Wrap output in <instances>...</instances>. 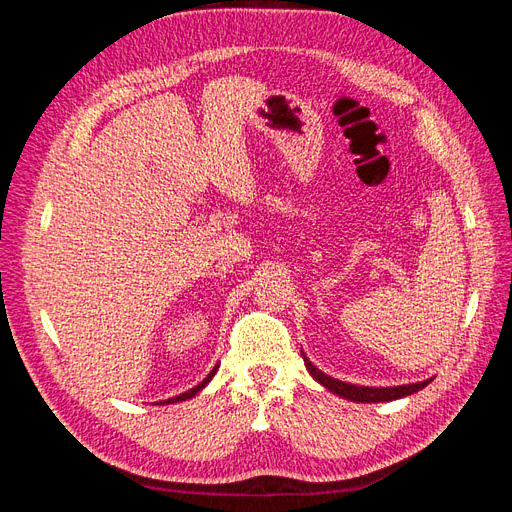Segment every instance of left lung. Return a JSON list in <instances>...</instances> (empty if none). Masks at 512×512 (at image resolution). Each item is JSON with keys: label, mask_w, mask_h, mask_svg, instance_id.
Returning <instances> with one entry per match:
<instances>
[{"label": "left lung", "mask_w": 512, "mask_h": 512, "mask_svg": "<svg viewBox=\"0 0 512 512\" xmlns=\"http://www.w3.org/2000/svg\"><path fill=\"white\" fill-rule=\"evenodd\" d=\"M303 361H305V367H307L309 374H312V378L316 382H320L324 389H329L331 393L344 397V399L359 401V404H378V401L401 399V397H406V395H412L416 391L425 389V386L431 382V380H423V382L404 384V386H380V389H376V386H356V384L342 382V380H335V378L327 376L316 365H312V361H309L305 354H303Z\"/></svg>", "instance_id": "obj_1"}]
</instances>
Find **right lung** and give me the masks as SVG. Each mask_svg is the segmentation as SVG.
I'll return each instance as SVG.
<instances>
[{"label":"right lung","instance_id":"add662e5","mask_svg":"<svg viewBox=\"0 0 512 512\" xmlns=\"http://www.w3.org/2000/svg\"><path fill=\"white\" fill-rule=\"evenodd\" d=\"M215 371H218V365H215L211 371H209V376L203 380V382H200V384H196L194 386V389H190V391H185V393H181V395H177V397H170V399H166V401H160V404L164 406V404H177V401H185V399H192L198 391H203L205 389V386L211 382V378L215 376Z\"/></svg>","mask_w":512,"mask_h":512}]
</instances>
